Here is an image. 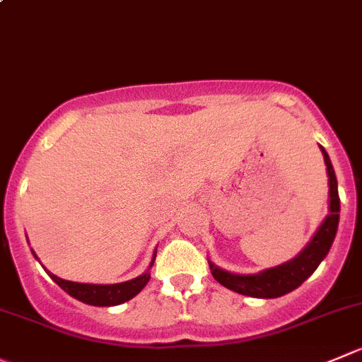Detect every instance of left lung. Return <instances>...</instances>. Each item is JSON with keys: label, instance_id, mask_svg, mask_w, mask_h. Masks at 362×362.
I'll use <instances>...</instances> for the list:
<instances>
[{"label": "left lung", "instance_id": "8db88e82", "mask_svg": "<svg viewBox=\"0 0 362 362\" xmlns=\"http://www.w3.org/2000/svg\"><path fill=\"white\" fill-rule=\"evenodd\" d=\"M320 149L323 153V160H325L327 165V174H329V215L323 220L320 229L316 230V235L313 236L309 245L295 259L288 261L284 264H279L275 268H268V270L254 275L230 274V272H226L222 268L215 267L213 263H209V270H211L213 277L222 286L229 288V290L236 291V293L247 295V297L277 298L300 286L302 282L322 263V259L327 256L330 245H332L336 230H338L339 195L338 179H336V174H334L329 154L325 153V149L322 146H320Z\"/></svg>", "mask_w": 362, "mask_h": 362}]
</instances>
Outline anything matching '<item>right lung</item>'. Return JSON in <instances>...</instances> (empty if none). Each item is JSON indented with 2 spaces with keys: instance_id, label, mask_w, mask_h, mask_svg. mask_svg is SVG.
Masks as SVG:
<instances>
[{
  "instance_id": "obj_1",
  "label": "right lung",
  "mask_w": 362,
  "mask_h": 362,
  "mask_svg": "<svg viewBox=\"0 0 362 362\" xmlns=\"http://www.w3.org/2000/svg\"><path fill=\"white\" fill-rule=\"evenodd\" d=\"M156 259V256L153 257V263ZM153 263L149 264V268L153 267ZM49 277L57 282L58 286L64 291H67L71 297L78 298V300L85 302V304L90 305H99V308H108V305H119L127 302L129 298L135 297L136 293L142 291V288L149 282L151 274L146 272L140 277L132 279V281L119 282V284H81V282H72L65 281V279L57 277L54 274L47 272Z\"/></svg>"
}]
</instances>
